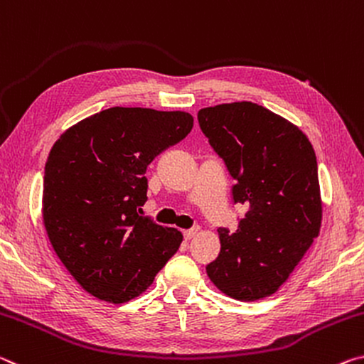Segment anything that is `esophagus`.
<instances>
[{
	"mask_svg": "<svg viewBox=\"0 0 364 364\" xmlns=\"http://www.w3.org/2000/svg\"><path fill=\"white\" fill-rule=\"evenodd\" d=\"M196 232H198L196 229H186L182 232V234H183V238H186V240H190V238H193L196 235Z\"/></svg>",
	"mask_w": 364,
	"mask_h": 364,
	"instance_id": "34e87169",
	"label": "esophagus"
}]
</instances>
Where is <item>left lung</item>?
<instances>
[{
  "label": "left lung",
  "mask_w": 364,
  "mask_h": 364,
  "mask_svg": "<svg viewBox=\"0 0 364 364\" xmlns=\"http://www.w3.org/2000/svg\"><path fill=\"white\" fill-rule=\"evenodd\" d=\"M198 124L235 181L234 203L248 206L234 234L218 229L221 252L208 277L235 300L264 299L319 234L316 154L299 127L252 101L200 109Z\"/></svg>",
  "instance_id": "obj_1"
}]
</instances>
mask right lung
Wrapping results in <instances>:
<instances>
[{
  "mask_svg": "<svg viewBox=\"0 0 364 364\" xmlns=\"http://www.w3.org/2000/svg\"><path fill=\"white\" fill-rule=\"evenodd\" d=\"M183 111L109 108L59 136L43 177V223L59 259L83 290L126 303L150 287L182 242L140 216L148 164L186 139Z\"/></svg>",
  "mask_w": 364,
  "mask_h": 364,
  "instance_id": "1",
  "label": "right lung"
}]
</instances>
